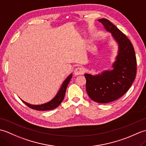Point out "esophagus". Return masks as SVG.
Segmentation results:
<instances>
[{
    "mask_svg": "<svg viewBox=\"0 0 146 146\" xmlns=\"http://www.w3.org/2000/svg\"><path fill=\"white\" fill-rule=\"evenodd\" d=\"M83 73H84V69L81 67L77 68L75 70H74V74H75V76L82 75Z\"/></svg>",
    "mask_w": 146,
    "mask_h": 146,
    "instance_id": "obj_1",
    "label": "esophagus"
}]
</instances>
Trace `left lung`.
Returning <instances> with one entry per match:
<instances>
[{
    "instance_id": "8db88e82",
    "label": "left lung",
    "mask_w": 146,
    "mask_h": 146,
    "mask_svg": "<svg viewBox=\"0 0 146 146\" xmlns=\"http://www.w3.org/2000/svg\"><path fill=\"white\" fill-rule=\"evenodd\" d=\"M111 33L118 44V52L111 70L97 75L86 73V90L93 101L107 104L120 98L127 92L135 80L137 61L131 42L124 34L106 19L98 20Z\"/></svg>"
}]
</instances>
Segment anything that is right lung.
Masks as SVG:
<instances>
[{
  "instance_id": "add662e5",
  "label": "right lung",
  "mask_w": 146,
  "mask_h": 146,
  "mask_svg": "<svg viewBox=\"0 0 146 146\" xmlns=\"http://www.w3.org/2000/svg\"><path fill=\"white\" fill-rule=\"evenodd\" d=\"M71 77H72V73L70 74V75L64 80V81L62 83L60 90H58L57 94L56 95L55 97L52 98L51 100L47 102V103L43 104L41 105H32L29 103H27V102L21 100H21L23 101L27 107L36 110L44 111L54 109V108L58 107L59 105L61 104L62 101L63 100L68 85L70 81Z\"/></svg>"
}]
</instances>
